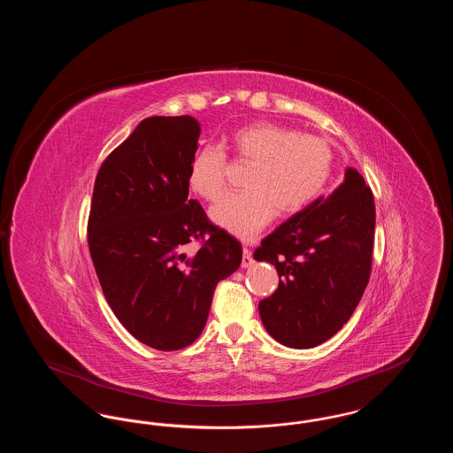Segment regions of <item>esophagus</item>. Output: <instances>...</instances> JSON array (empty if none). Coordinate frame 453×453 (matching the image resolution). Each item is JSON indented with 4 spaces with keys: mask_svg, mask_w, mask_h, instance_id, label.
Returning a JSON list of instances; mask_svg holds the SVG:
<instances>
[{
    "mask_svg": "<svg viewBox=\"0 0 453 453\" xmlns=\"http://www.w3.org/2000/svg\"><path fill=\"white\" fill-rule=\"evenodd\" d=\"M255 263V259L251 257V250L248 248V246H244V250H242V261H241V266L242 268H248V266H251Z\"/></svg>",
    "mask_w": 453,
    "mask_h": 453,
    "instance_id": "34e87169",
    "label": "esophagus"
}]
</instances>
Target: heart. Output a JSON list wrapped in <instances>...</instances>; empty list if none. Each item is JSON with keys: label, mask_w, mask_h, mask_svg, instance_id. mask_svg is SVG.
I'll use <instances>...</instances> for the list:
<instances>
[{"label": "heart", "mask_w": 453, "mask_h": 453, "mask_svg": "<svg viewBox=\"0 0 453 453\" xmlns=\"http://www.w3.org/2000/svg\"><path fill=\"white\" fill-rule=\"evenodd\" d=\"M229 148L239 161L253 163L246 174L244 192H229L211 209L217 226L250 239L273 219L275 211L290 216L307 207L327 185L334 154L318 135L270 122L237 129ZM227 156L217 146L195 152L188 183L195 194L217 200L226 188Z\"/></svg>", "instance_id": "obj_1"}]
</instances>
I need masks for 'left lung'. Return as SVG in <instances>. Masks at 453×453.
<instances>
[{"mask_svg": "<svg viewBox=\"0 0 453 453\" xmlns=\"http://www.w3.org/2000/svg\"><path fill=\"white\" fill-rule=\"evenodd\" d=\"M375 202L362 174L283 222L255 250L275 265L279 288L259 302L266 331L281 345L312 348L348 323L372 272Z\"/></svg>", "mask_w": 453, "mask_h": 453, "instance_id": "left-lung-1", "label": "left lung"}]
</instances>
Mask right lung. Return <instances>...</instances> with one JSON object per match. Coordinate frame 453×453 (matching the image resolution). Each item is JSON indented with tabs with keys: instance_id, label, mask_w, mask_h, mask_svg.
Returning a JSON list of instances; mask_svg holds the SVG:
<instances>
[{
	"instance_id": "add662e5",
	"label": "right lung",
	"mask_w": 453,
	"mask_h": 453,
	"mask_svg": "<svg viewBox=\"0 0 453 453\" xmlns=\"http://www.w3.org/2000/svg\"><path fill=\"white\" fill-rule=\"evenodd\" d=\"M200 126L190 115L144 119L102 163L88 217V246L117 319L144 345H192L217 283L242 259L236 237L188 196ZM196 240L190 257L184 248Z\"/></svg>"
}]
</instances>
